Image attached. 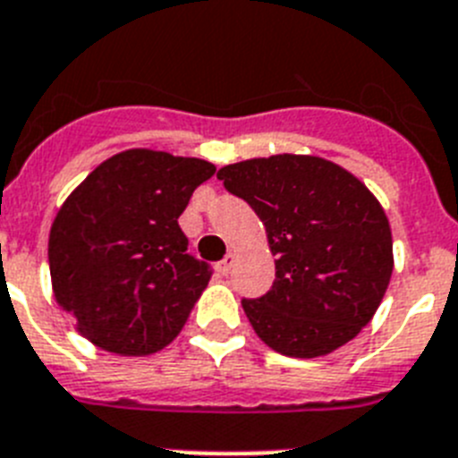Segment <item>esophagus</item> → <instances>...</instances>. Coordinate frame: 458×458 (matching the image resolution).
<instances>
[{"label": "esophagus", "mask_w": 458, "mask_h": 458, "mask_svg": "<svg viewBox=\"0 0 458 458\" xmlns=\"http://www.w3.org/2000/svg\"><path fill=\"white\" fill-rule=\"evenodd\" d=\"M233 265H235V256H233V253H228V256H225V259L218 263V272H221V275H228V272L233 270Z\"/></svg>", "instance_id": "34e87169"}]
</instances>
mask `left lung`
<instances>
[{"label":"left lung","mask_w":458,"mask_h":458,"mask_svg":"<svg viewBox=\"0 0 458 458\" xmlns=\"http://www.w3.org/2000/svg\"><path fill=\"white\" fill-rule=\"evenodd\" d=\"M216 176L259 214L276 256L270 291L242 301L260 340L284 356L314 359L359 335L394 270L391 228L375 195L314 156L253 157Z\"/></svg>","instance_id":"obj_1"}]
</instances>
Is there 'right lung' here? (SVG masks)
<instances>
[{
    "mask_svg": "<svg viewBox=\"0 0 458 458\" xmlns=\"http://www.w3.org/2000/svg\"><path fill=\"white\" fill-rule=\"evenodd\" d=\"M214 172L198 157L132 148L95 167L60 207L48 237L53 291L92 344L146 356L179 335L211 279L179 216Z\"/></svg>",
    "mask_w": 458,
    "mask_h": 458,
    "instance_id": "right-lung-1",
    "label": "right lung"
}]
</instances>
